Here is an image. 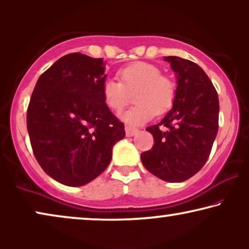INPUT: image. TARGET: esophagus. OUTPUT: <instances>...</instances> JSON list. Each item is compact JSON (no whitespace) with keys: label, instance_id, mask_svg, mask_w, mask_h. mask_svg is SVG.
<instances>
[{"label":"esophagus","instance_id":"34e87169","mask_svg":"<svg viewBox=\"0 0 249 249\" xmlns=\"http://www.w3.org/2000/svg\"><path fill=\"white\" fill-rule=\"evenodd\" d=\"M137 132L138 128L130 126V125H126V126H125V133H126L127 137H133V135L137 134Z\"/></svg>","mask_w":249,"mask_h":249}]
</instances>
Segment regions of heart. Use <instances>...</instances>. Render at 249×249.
<instances>
[{"label": "heart", "instance_id": "obj_1", "mask_svg": "<svg viewBox=\"0 0 249 249\" xmlns=\"http://www.w3.org/2000/svg\"><path fill=\"white\" fill-rule=\"evenodd\" d=\"M119 81L107 78L102 84V98L112 111H121L131 101L138 102L121 115L131 125L150 121L155 112L163 115L170 110L177 99V84L161 74V69L148 62H133L117 72Z\"/></svg>", "mask_w": 249, "mask_h": 249}]
</instances>
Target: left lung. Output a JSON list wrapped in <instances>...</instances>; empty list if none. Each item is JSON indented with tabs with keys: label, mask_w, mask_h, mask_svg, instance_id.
Returning a JSON list of instances; mask_svg holds the SVG:
<instances>
[{
	"label": "left lung",
	"mask_w": 249,
	"mask_h": 249,
	"mask_svg": "<svg viewBox=\"0 0 249 249\" xmlns=\"http://www.w3.org/2000/svg\"><path fill=\"white\" fill-rule=\"evenodd\" d=\"M178 75L173 108L157 125L151 150L141 154L143 166L167 182H183L201 170L218 130V97L203 69L187 59L164 57Z\"/></svg>",
	"instance_id": "1"
}]
</instances>
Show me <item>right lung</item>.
Segmentation results:
<instances>
[{
  "mask_svg": "<svg viewBox=\"0 0 249 249\" xmlns=\"http://www.w3.org/2000/svg\"><path fill=\"white\" fill-rule=\"evenodd\" d=\"M104 72L102 58L69 53L39 76L29 101L27 130L36 160L69 187L99 177L125 137L124 124L102 98Z\"/></svg>",
  "mask_w": 249,
  "mask_h": 249,
  "instance_id": "add662e5",
  "label": "right lung"
}]
</instances>
